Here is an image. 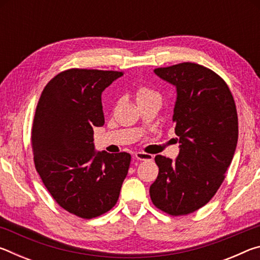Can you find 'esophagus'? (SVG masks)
Wrapping results in <instances>:
<instances>
[{"label": "esophagus", "instance_id": "34e87169", "mask_svg": "<svg viewBox=\"0 0 260 260\" xmlns=\"http://www.w3.org/2000/svg\"><path fill=\"white\" fill-rule=\"evenodd\" d=\"M134 158L138 160H152L153 159V156L152 155H149V153L146 152H135L134 153Z\"/></svg>", "mask_w": 260, "mask_h": 260}]
</instances>
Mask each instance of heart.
<instances>
[{
	"label": "heart",
	"instance_id": "obj_1",
	"mask_svg": "<svg viewBox=\"0 0 260 260\" xmlns=\"http://www.w3.org/2000/svg\"><path fill=\"white\" fill-rule=\"evenodd\" d=\"M158 94L155 93V91L149 89V88L147 87H140L138 91H136V99H138V101H141V100H146V99H149V98H152V96H157Z\"/></svg>",
	"mask_w": 260,
	"mask_h": 260
}]
</instances>
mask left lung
I'll return each mask as SVG.
<instances>
[{"label": "left lung", "instance_id": "obj_1", "mask_svg": "<svg viewBox=\"0 0 260 260\" xmlns=\"http://www.w3.org/2000/svg\"><path fill=\"white\" fill-rule=\"evenodd\" d=\"M153 72L177 88L173 122L180 152L175 160L155 157L159 173L149 191L159 210L189 214L209 203L225 179L239 138L235 102L223 79L200 64Z\"/></svg>", "mask_w": 260, "mask_h": 260}]
</instances>
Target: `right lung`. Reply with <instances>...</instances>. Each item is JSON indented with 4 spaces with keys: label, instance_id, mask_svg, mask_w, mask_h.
Wrapping results in <instances>:
<instances>
[{
    "label": "right lung",
    "instance_id": "add662e5",
    "mask_svg": "<svg viewBox=\"0 0 260 260\" xmlns=\"http://www.w3.org/2000/svg\"><path fill=\"white\" fill-rule=\"evenodd\" d=\"M122 72L70 69L47 83L32 127L34 164L57 203L91 219L116 205L131 155L95 151L94 127L104 125L102 95Z\"/></svg>",
    "mask_w": 260,
    "mask_h": 260
}]
</instances>
